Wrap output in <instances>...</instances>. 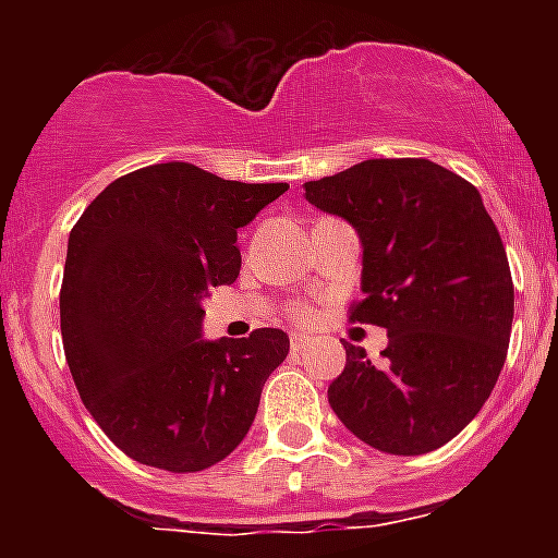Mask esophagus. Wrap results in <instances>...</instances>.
<instances>
[{"label":"esophagus","mask_w":558,"mask_h":558,"mask_svg":"<svg viewBox=\"0 0 558 558\" xmlns=\"http://www.w3.org/2000/svg\"><path fill=\"white\" fill-rule=\"evenodd\" d=\"M307 347H310V338H304V335H293V338H290V349H293V354L307 352Z\"/></svg>","instance_id":"1"}]
</instances>
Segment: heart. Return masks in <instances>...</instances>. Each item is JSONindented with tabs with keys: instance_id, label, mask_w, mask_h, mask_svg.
<instances>
[{
	"instance_id": "b5f03b06",
	"label": "heart",
	"mask_w": 558,
	"mask_h": 558,
	"mask_svg": "<svg viewBox=\"0 0 558 558\" xmlns=\"http://www.w3.org/2000/svg\"><path fill=\"white\" fill-rule=\"evenodd\" d=\"M295 318H302L304 322V318H307V313H304V310H295Z\"/></svg>"
}]
</instances>
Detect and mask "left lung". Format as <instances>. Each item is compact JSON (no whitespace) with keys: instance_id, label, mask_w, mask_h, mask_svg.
I'll return each instance as SVG.
<instances>
[{"instance_id":"left-lung-1","label":"left lung","mask_w":558,"mask_h":558,"mask_svg":"<svg viewBox=\"0 0 558 558\" xmlns=\"http://www.w3.org/2000/svg\"><path fill=\"white\" fill-rule=\"evenodd\" d=\"M304 198L357 231L352 322L388 332L379 363L343 343L329 405L374 450H438L489 399L514 318L509 259L481 192L436 161L368 159L307 181Z\"/></svg>"}]
</instances>
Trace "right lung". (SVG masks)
<instances>
[{
    "instance_id": "obj_1",
    "label": "right lung",
    "mask_w": 558,
    "mask_h": 558,
    "mask_svg": "<svg viewBox=\"0 0 558 558\" xmlns=\"http://www.w3.org/2000/svg\"><path fill=\"white\" fill-rule=\"evenodd\" d=\"M288 184L226 181L186 161L111 181L69 234L61 335L83 405L133 461L201 472L248 433L282 329L204 338V299L240 274L236 229Z\"/></svg>"
}]
</instances>
